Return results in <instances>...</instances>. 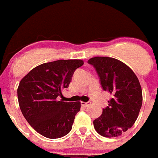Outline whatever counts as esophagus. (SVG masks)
Segmentation results:
<instances>
[{
  "mask_svg": "<svg viewBox=\"0 0 158 158\" xmlns=\"http://www.w3.org/2000/svg\"><path fill=\"white\" fill-rule=\"evenodd\" d=\"M90 104H91V102H81V105H82L83 107L89 106Z\"/></svg>",
  "mask_w": 158,
  "mask_h": 158,
  "instance_id": "esophagus-1",
  "label": "esophagus"
}]
</instances>
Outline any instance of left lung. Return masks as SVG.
Wrapping results in <instances>:
<instances>
[{
	"mask_svg": "<svg viewBox=\"0 0 158 158\" xmlns=\"http://www.w3.org/2000/svg\"><path fill=\"white\" fill-rule=\"evenodd\" d=\"M88 63L96 69L102 89L112 98L108 106L93 121L96 132L105 137H115L134 124L140 113L143 96L140 82L129 66L110 57H94Z\"/></svg>",
	"mask_w": 158,
	"mask_h": 158,
	"instance_id": "8db88e82",
	"label": "left lung"
}]
</instances>
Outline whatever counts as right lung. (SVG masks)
Wrapping results in <instances>:
<instances>
[{
  "mask_svg": "<svg viewBox=\"0 0 158 158\" xmlns=\"http://www.w3.org/2000/svg\"><path fill=\"white\" fill-rule=\"evenodd\" d=\"M81 59L46 62L31 70L20 82L18 99L27 123L47 138H60L72 130L80 102H67L58 97L68 88Z\"/></svg>",
  "mask_w": 158,
  "mask_h": 158,
  "instance_id": "1",
  "label": "right lung"
}]
</instances>
